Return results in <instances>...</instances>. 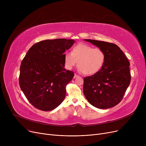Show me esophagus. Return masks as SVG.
I'll return each instance as SVG.
<instances>
[{"instance_id": "obj_1", "label": "esophagus", "mask_w": 146, "mask_h": 146, "mask_svg": "<svg viewBox=\"0 0 146 146\" xmlns=\"http://www.w3.org/2000/svg\"><path fill=\"white\" fill-rule=\"evenodd\" d=\"M78 77H79V76H78V75H77L76 74H74V78L75 79V78H78Z\"/></svg>"}]
</instances>
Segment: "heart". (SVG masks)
Returning a JSON list of instances; mask_svg holds the SVG:
<instances>
[{
    "instance_id": "b5f03b06",
    "label": "heart",
    "mask_w": 146,
    "mask_h": 146,
    "mask_svg": "<svg viewBox=\"0 0 146 146\" xmlns=\"http://www.w3.org/2000/svg\"><path fill=\"white\" fill-rule=\"evenodd\" d=\"M105 58V54L102 49L80 43L74 46L71 52L64 54V64L66 68L72 69L78 63L79 70L83 74L92 75L102 68Z\"/></svg>"
}]
</instances>
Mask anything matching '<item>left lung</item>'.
<instances>
[{
  "instance_id": "8db88e82",
  "label": "left lung",
  "mask_w": 146,
  "mask_h": 146,
  "mask_svg": "<svg viewBox=\"0 0 146 146\" xmlns=\"http://www.w3.org/2000/svg\"><path fill=\"white\" fill-rule=\"evenodd\" d=\"M85 41L102 49L106 58L100 70L84 78L83 94L96 108H112L121 101L130 83L129 62L116 44L89 39Z\"/></svg>"
}]
</instances>
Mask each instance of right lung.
<instances>
[{
	"label": "right lung",
	"mask_w": 146,
	"mask_h": 146,
	"mask_svg": "<svg viewBox=\"0 0 146 146\" xmlns=\"http://www.w3.org/2000/svg\"><path fill=\"white\" fill-rule=\"evenodd\" d=\"M75 41L59 38L38 42L28 51L20 67V88L28 101L44 111L62 102L74 73L66 70L64 52Z\"/></svg>",
	"instance_id": "right-lung-1"
}]
</instances>
